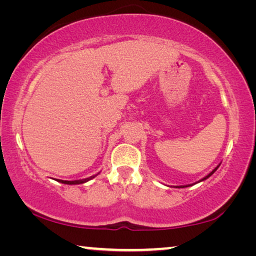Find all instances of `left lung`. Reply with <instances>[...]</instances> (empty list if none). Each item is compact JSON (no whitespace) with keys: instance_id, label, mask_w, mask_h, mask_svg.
I'll return each instance as SVG.
<instances>
[{"instance_id":"obj_1","label":"left lung","mask_w":256,"mask_h":256,"mask_svg":"<svg viewBox=\"0 0 256 256\" xmlns=\"http://www.w3.org/2000/svg\"><path fill=\"white\" fill-rule=\"evenodd\" d=\"M218 167H219V166H216V167L214 168V170H212V172H210V174H209V175H206V176L204 177V178H202L201 180H206V178H209V177H210V176H211L212 174H214V172H216V170H218ZM201 180H200V182H201ZM188 186H190V185H188ZM177 188H185V186H177Z\"/></svg>"}]
</instances>
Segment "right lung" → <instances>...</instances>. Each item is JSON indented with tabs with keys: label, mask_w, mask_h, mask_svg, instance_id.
<instances>
[{
	"label": "right lung",
	"mask_w": 256,
	"mask_h": 256,
	"mask_svg": "<svg viewBox=\"0 0 256 256\" xmlns=\"http://www.w3.org/2000/svg\"><path fill=\"white\" fill-rule=\"evenodd\" d=\"M94 176H96V175H94ZM94 176L88 177V178H84V180H58V182H60V183H63V184H68V185L82 184V183H86V182H88V180H90L92 178H94Z\"/></svg>",
	"instance_id": "obj_1"
}]
</instances>
